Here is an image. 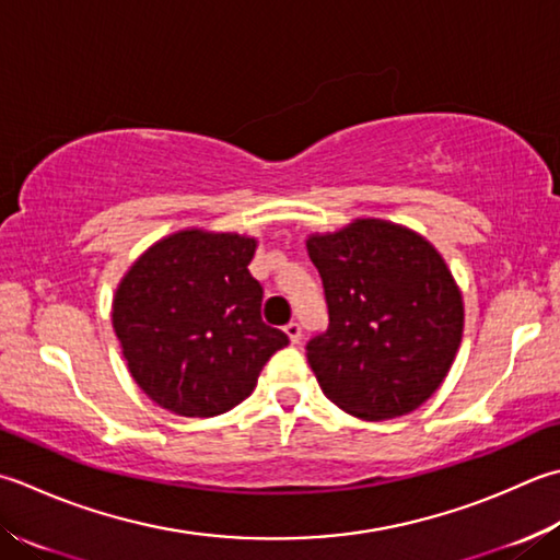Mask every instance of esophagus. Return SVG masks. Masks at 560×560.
I'll return each instance as SVG.
<instances>
[{
    "label": "esophagus",
    "instance_id": "esophagus-1",
    "mask_svg": "<svg viewBox=\"0 0 560 560\" xmlns=\"http://www.w3.org/2000/svg\"><path fill=\"white\" fill-rule=\"evenodd\" d=\"M283 332L289 335V339H291L293 345L301 342V325H299V323H289L287 327H283Z\"/></svg>",
    "mask_w": 560,
    "mask_h": 560
}]
</instances>
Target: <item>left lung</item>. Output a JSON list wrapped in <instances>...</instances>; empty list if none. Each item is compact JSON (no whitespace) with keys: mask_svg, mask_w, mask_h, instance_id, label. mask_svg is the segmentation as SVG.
Wrapping results in <instances>:
<instances>
[{"mask_svg":"<svg viewBox=\"0 0 560 560\" xmlns=\"http://www.w3.org/2000/svg\"><path fill=\"white\" fill-rule=\"evenodd\" d=\"M330 325L308 364L337 408L378 422L418 410L442 386L464 335V299L446 261L410 228L357 218L311 235Z\"/></svg>","mask_w":560,"mask_h":560,"instance_id":"1","label":"left lung"}]
</instances>
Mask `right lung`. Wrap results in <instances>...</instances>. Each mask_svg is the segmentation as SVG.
<instances>
[{"label": "right lung", "mask_w": 560, "mask_h": 560, "mask_svg": "<svg viewBox=\"0 0 560 560\" xmlns=\"http://www.w3.org/2000/svg\"><path fill=\"white\" fill-rule=\"evenodd\" d=\"M257 240L179 230L133 261L114 295V330L142 393L182 418H215L257 386L289 337L261 320L249 273Z\"/></svg>", "instance_id": "obj_1"}]
</instances>
